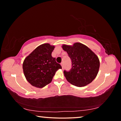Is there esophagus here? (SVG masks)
<instances>
[{
	"label": "esophagus",
	"instance_id": "1",
	"mask_svg": "<svg viewBox=\"0 0 121 121\" xmlns=\"http://www.w3.org/2000/svg\"><path fill=\"white\" fill-rule=\"evenodd\" d=\"M61 67H62V68H63V67H64V64H63V62L61 63Z\"/></svg>",
	"mask_w": 121,
	"mask_h": 121
}]
</instances>
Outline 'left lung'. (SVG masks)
Listing matches in <instances>:
<instances>
[{
  "label": "left lung",
  "mask_w": 121,
  "mask_h": 121,
  "mask_svg": "<svg viewBox=\"0 0 121 121\" xmlns=\"http://www.w3.org/2000/svg\"><path fill=\"white\" fill-rule=\"evenodd\" d=\"M62 48L71 60L69 71L64 70V75L69 83L78 87L87 85L97 76L100 67L98 57L83 44L76 43L73 46L63 45Z\"/></svg>",
  "instance_id": "8db88e82"
}]
</instances>
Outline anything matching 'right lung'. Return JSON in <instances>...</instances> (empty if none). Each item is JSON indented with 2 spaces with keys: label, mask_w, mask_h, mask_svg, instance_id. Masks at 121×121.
I'll list each match as a JSON object with an SVG mask.
<instances>
[{
  "label": "right lung",
  "mask_w": 121,
  "mask_h": 121,
  "mask_svg": "<svg viewBox=\"0 0 121 121\" xmlns=\"http://www.w3.org/2000/svg\"><path fill=\"white\" fill-rule=\"evenodd\" d=\"M54 46L48 43L38 46L26 56L23 70L26 80L34 86L42 88L52 81L56 71L62 69L56 58L52 56Z\"/></svg>",
  "instance_id": "right-lung-1"
}]
</instances>
